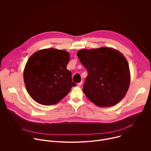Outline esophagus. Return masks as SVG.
<instances>
[{"mask_svg":"<svg viewBox=\"0 0 151 151\" xmlns=\"http://www.w3.org/2000/svg\"><path fill=\"white\" fill-rule=\"evenodd\" d=\"M82 83H83V82H82V81H81L79 83H78V85L79 86V87H81V86L82 85Z\"/></svg>","mask_w":151,"mask_h":151,"instance_id":"1","label":"esophagus"}]
</instances>
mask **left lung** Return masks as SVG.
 Listing matches in <instances>:
<instances>
[{"instance_id": "8db88e82", "label": "left lung", "mask_w": 151, "mask_h": 151, "mask_svg": "<svg viewBox=\"0 0 151 151\" xmlns=\"http://www.w3.org/2000/svg\"><path fill=\"white\" fill-rule=\"evenodd\" d=\"M88 72L82 88L96 106L110 107L125 96L130 83L127 60L119 51L108 47L81 50L77 52Z\"/></svg>"}]
</instances>
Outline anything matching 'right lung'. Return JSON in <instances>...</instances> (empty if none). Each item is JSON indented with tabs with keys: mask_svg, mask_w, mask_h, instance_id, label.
<instances>
[{
	"mask_svg": "<svg viewBox=\"0 0 151 151\" xmlns=\"http://www.w3.org/2000/svg\"><path fill=\"white\" fill-rule=\"evenodd\" d=\"M70 54L65 50L47 48L33 54L26 63L23 77L30 97L43 105L58 103L76 85L67 69Z\"/></svg>",
	"mask_w": 151,
	"mask_h": 151,
	"instance_id": "obj_1",
	"label": "right lung"
}]
</instances>
